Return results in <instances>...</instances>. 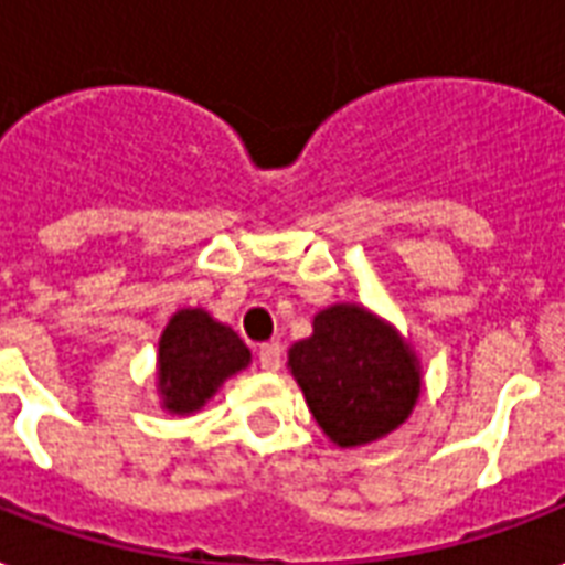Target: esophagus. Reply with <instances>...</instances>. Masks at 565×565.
<instances>
[{"instance_id": "34e87169", "label": "esophagus", "mask_w": 565, "mask_h": 565, "mask_svg": "<svg viewBox=\"0 0 565 565\" xmlns=\"http://www.w3.org/2000/svg\"><path fill=\"white\" fill-rule=\"evenodd\" d=\"M259 365L265 371H279V365H282V351H279V344H262Z\"/></svg>"}]
</instances>
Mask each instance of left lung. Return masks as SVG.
<instances>
[{"mask_svg":"<svg viewBox=\"0 0 565 565\" xmlns=\"http://www.w3.org/2000/svg\"><path fill=\"white\" fill-rule=\"evenodd\" d=\"M288 371L339 448H362L397 430L424 386L413 344L362 303H332L315 315L312 335L288 348Z\"/></svg>","mask_w":565,"mask_h":565,"instance_id":"left-lung-1","label":"left lung"}]
</instances>
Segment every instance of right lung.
I'll list each match as a JSON object with an SVG mask.
<instances>
[{
  "label": "right lung",
  "mask_w": 565,
  "mask_h": 565,
  "mask_svg": "<svg viewBox=\"0 0 565 565\" xmlns=\"http://www.w3.org/2000/svg\"><path fill=\"white\" fill-rule=\"evenodd\" d=\"M253 362L250 348L230 323L203 306L177 309L159 335L156 392L170 415L200 413L217 388Z\"/></svg>",
  "instance_id": "obj_1"
}]
</instances>
